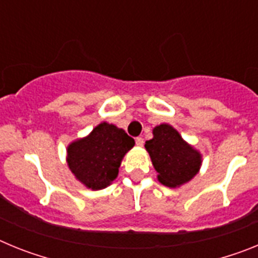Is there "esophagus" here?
Masks as SVG:
<instances>
[{
	"mask_svg": "<svg viewBox=\"0 0 258 258\" xmlns=\"http://www.w3.org/2000/svg\"><path fill=\"white\" fill-rule=\"evenodd\" d=\"M136 145L140 146V147H142V146L145 145V141H143L142 137H137V138H136Z\"/></svg>",
	"mask_w": 258,
	"mask_h": 258,
	"instance_id": "34e87169",
	"label": "esophagus"
}]
</instances>
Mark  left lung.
<instances>
[{"label":"left lung","instance_id":"obj_1","mask_svg":"<svg viewBox=\"0 0 258 258\" xmlns=\"http://www.w3.org/2000/svg\"><path fill=\"white\" fill-rule=\"evenodd\" d=\"M154 138L146 141L157 179L166 187H179L198 174L202 154L181 137L169 124H160L152 131Z\"/></svg>","mask_w":258,"mask_h":258}]
</instances>
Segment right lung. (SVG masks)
I'll list each match as a JSON object with an SVG mask.
<instances>
[{"label": "right lung", "instance_id": "right-lung-1", "mask_svg": "<svg viewBox=\"0 0 258 258\" xmlns=\"http://www.w3.org/2000/svg\"><path fill=\"white\" fill-rule=\"evenodd\" d=\"M133 146L134 140L125 131L101 122L89 136L68 145V166L84 186L102 190L115 181L122 157Z\"/></svg>", "mask_w": 258, "mask_h": 258}]
</instances>
